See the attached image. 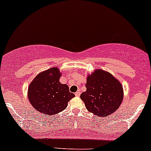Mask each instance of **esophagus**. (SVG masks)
<instances>
[{
	"instance_id": "1",
	"label": "esophagus",
	"mask_w": 151,
	"mask_h": 151,
	"mask_svg": "<svg viewBox=\"0 0 151 151\" xmlns=\"http://www.w3.org/2000/svg\"><path fill=\"white\" fill-rule=\"evenodd\" d=\"M80 94H81L80 91H77V92L75 93V96L76 97H79V96L80 95Z\"/></svg>"
}]
</instances>
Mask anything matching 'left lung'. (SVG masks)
Masks as SVG:
<instances>
[{"mask_svg":"<svg viewBox=\"0 0 151 151\" xmlns=\"http://www.w3.org/2000/svg\"><path fill=\"white\" fill-rule=\"evenodd\" d=\"M86 87L80 98L87 110L96 116L106 117L113 113L123 100L120 82L110 73L101 69H96L87 76Z\"/></svg>","mask_w":151,"mask_h":151,"instance_id":"left-lung-1","label":"left lung"}]
</instances>
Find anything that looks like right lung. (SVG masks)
Listing matches in <instances>:
<instances>
[{
    "instance_id": "add662e5",
    "label": "right lung",
    "mask_w": 151,
    "mask_h": 151,
    "mask_svg": "<svg viewBox=\"0 0 151 151\" xmlns=\"http://www.w3.org/2000/svg\"><path fill=\"white\" fill-rule=\"evenodd\" d=\"M62 73L57 67L39 73L29 84L28 98L34 110L45 115H57L74 97L67 84L59 82Z\"/></svg>"
}]
</instances>
